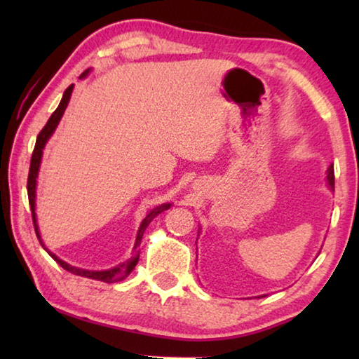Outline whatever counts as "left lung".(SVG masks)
Masks as SVG:
<instances>
[{
	"label": "left lung",
	"instance_id": "left-lung-1",
	"mask_svg": "<svg viewBox=\"0 0 359 359\" xmlns=\"http://www.w3.org/2000/svg\"><path fill=\"white\" fill-rule=\"evenodd\" d=\"M327 182H330V187L334 190V169H332V166L327 168Z\"/></svg>",
	"mask_w": 359,
	"mask_h": 359
}]
</instances>
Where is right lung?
I'll list each match as a JSON object with an SVG mask.
<instances>
[{"label": "right lung", "mask_w": 359, "mask_h": 359, "mask_svg": "<svg viewBox=\"0 0 359 359\" xmlns=\"http://www.w3.org/2000/svg\"><path fill=\"white\" fill-rule=\"evenodd\" d=\"M85 74H87V71L82 72L81 77H83ZM72 87H74V85H69V87L65 90L63 98H62V101H60V104H58V107L55 109V112H53V114L50 115V118L47 120V123H46L44 128H42V130L39 131L38 137H36V145H34V150H33V155H32V163H29V172H28V182H27L28 201H29V208H32V217H33V224H34L36 236H38V239H39L42 247H44V244H42V241H41V236H39V231H38V223H36V214H34L36 177H38V171H39V165H41L42 149H44L47 139L52 136L53 131H55L58 121H60V118H62V115H63V112H65L66 106H68L69 98H71V93H72ZM169 208H171V204H161V205H158V208H155L154 210L149 212V215L144 218L142 223H141V226H139L137 238H136V244H135V252H133L131 259L125 261V263L115 266V267H112V269H109V271H85V269H79V267L66 264L65 261L57 258L53 253H50V252H47V253L50 255V257H52L53 259H55L57 263L63 267V269L71 272V274H76V276H81V277H87V278H93V280H101V282H106V283L120 282V280H123V278L128 277L130 272H131L133 269H135V266L137 264V261H139V245H141V241H142V236H144L145 228L149 226V223H150L151 220H154V218H155L158 214H161L163 210H166V209H169Z\"/></svg>", "instance_id": "1"}]
</instances>
